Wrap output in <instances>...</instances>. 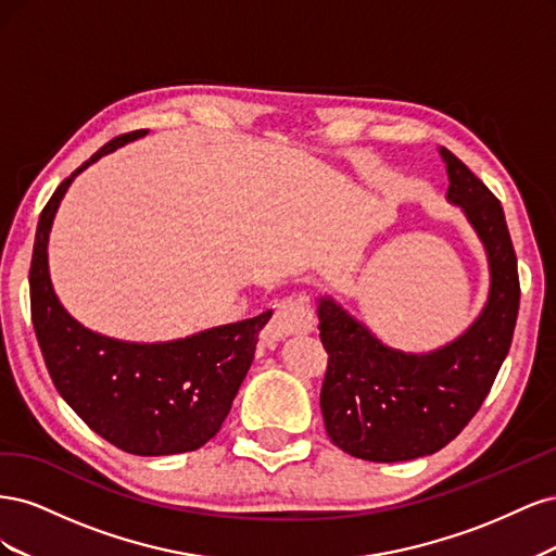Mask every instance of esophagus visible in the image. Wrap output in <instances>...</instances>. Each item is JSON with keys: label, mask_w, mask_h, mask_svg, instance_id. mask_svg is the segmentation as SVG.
<instances>
[{"label": "esophagus", "mask_w": 556, "mask_h": 556, "mask_svg": "<svg viewBox=\"0 0 556 556\" xmlns=\"http://www.w3.org/2000/svg\"><path fill=\"white\" fill-rule=\"evenodd\" d=\"M315 329V315L304 296H288L276 304L271 323L264 329L266 341H278L290 333H308Z\"/></svg>", "instance_id": "1"}]
</instances>
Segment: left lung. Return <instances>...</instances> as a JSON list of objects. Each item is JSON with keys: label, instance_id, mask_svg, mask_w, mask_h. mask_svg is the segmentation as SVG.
<instances>
[{"label": "left lung", "instance_id": "8db88e82", "mask_svg": "<svg viewBox=\"0 0 556 556\" xmlns=\"http://www.w3.org/2000/svg\"><path fill=\"white\" fill-rule=\"evenodd\" d=\"M441 157L447 201L464 211L486 250L490 296L462 336L419 355L387 348L331 296L317 301V329L329 355L319 408L331 443L357 459L408 462L457 439L513 343L519 276L501 201L447 148Z\"/></svg>", "mask_w": 556, "mask_h": 556}]
</instances>
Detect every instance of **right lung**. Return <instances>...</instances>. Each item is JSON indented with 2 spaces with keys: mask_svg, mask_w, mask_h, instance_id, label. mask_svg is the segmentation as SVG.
<instances>
[{
  "mask_svg": "<svg viewBox=\"0 0 556 556\" xmlns=\"http://www.w3.org/2000/svg\"><path fill=\"white\" fill-rule=\"evenodd\" d=\"M115 137L60 182L41 211L29 266L31 323L60 396L94 433L139 457L192 452L220 431L255 359L266 311L169 343H127L94 333L66 313L48 274V233L72 180L134 139Z\"/></svg>",
  "mask_w": 556,
  "mask_h": 556,
  "instance_id": "1",
  "label": "right lung"
}]
</instances>
